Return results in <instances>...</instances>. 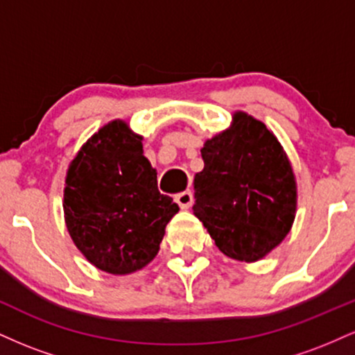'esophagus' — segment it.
Masks as SVG:
<instances>
[{"mask_svg":"<svg viewBox=\"0 0 355 355\" xmlns=\"http://www.w3.org/2000/svg\"><path fill=\"white\" fill-rule=\"evenodd\" d=\"M175 202L180 205V209H190L191 203H193V193H191L190 190H185V191H180L178 195H175Z\"/></svg>","mask_w":355,"mask_h":355,"instance_id":"obj_1","label":"esophagus"}]
</instances>
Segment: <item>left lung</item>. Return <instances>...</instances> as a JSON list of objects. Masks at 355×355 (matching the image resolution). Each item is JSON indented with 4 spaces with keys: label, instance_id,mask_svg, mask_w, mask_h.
I'll use <instances>...</instances> for the list:
<instances>
[{
    "label": "left lung",
    "instance_id": "left-lung-1",
    "mask_svg": "<svg viewBox=\"0 0 355 355\" xmlns=\"http://www.w3.org/2000/svg\"><path fill=\"white\" fill-rule=\"evenodd\" d=\"M195 173L193 215L223 255L257 262L292 229L297 182L284 146L266 123L245 112L203 144Z\"/></svg>",
    "mask_w": 355,
    "mask_h": 355
}]
</instances>
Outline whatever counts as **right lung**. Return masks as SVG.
<instances>
[{"instance_id": "1", "label": "right lung", "mask_w": 355, "mask_h": 355, "mask_svg": "<svg viewBox=\"0 0 355 355\" xmlns=\"http://www.w3.org/2000/svg\"><path fill=\"white\" fill-rule=\"evenodd\" d=\"M141 140L126 121H110L81 145L64 178L68 234L92 266L112 275L148 266L180 210L158 191Z\"/></svg>"}]
</instances>
